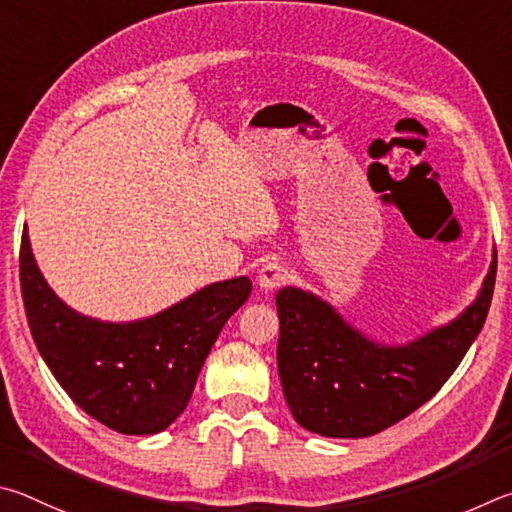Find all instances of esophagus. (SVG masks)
I'll list each match as a JSON object with an SVG mask.
<instances>
[{
    "label": "esophagus",
    "mask_w": 512,
    "mask_h": 512,
    "mask_svg": "<svg viewBox=\"0 0 512 512\" xmlns=\"http://www.w3.org/2000/svg\"><path fill=\"white\" fill-rule=\"evenodd\" d=\"M290 279V272H288V265H283L281 261H267L261 270H258L256 281L261 285V290H276L281 288V285Z\"/></svg>",
    "instance_id": "obj_1"
}]
</instances>
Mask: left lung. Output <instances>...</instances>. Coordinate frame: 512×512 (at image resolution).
<instances>
[{
	"label": "left lung",
	"mask_w": 512,
	"mask_h": 512,
	"mask_svg": "<svg viewBox=\"0 0 512 512\" xmlns=\"http://www.w3.org/2000/svg\"><path fill=\"white\" fill-rule=\"evenodd\" d=\"M497 251L479 297L459 317L405 346H382L310 292L276 294V362L294 420L330 438H364L400 423L450 380L486 324Z\"/></svg>",
	"instance_id": "obj_1"
}]
</instances>
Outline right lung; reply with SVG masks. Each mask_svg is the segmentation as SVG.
Returning <instances> with one entry per match:
<instances>
[{
  "instance_id": "1",
  "label": "right lung",
  "mask_w": 512,
  "mask_h": 512,
  "mask_svg": "<svg viewBox=\"0 0 512 512\" xmlns=\"http://www.w3.org/2000/svg\"><path fill=\"white\" fill-rule=\"evenodd\" d=\"M20 285L33 342L53 378L85 414L130 436L157 434L182 414L222 326L251 292L247 276H238L130 324L83 317L44 281L26 229Z\"/></svg>"
}]
</instances>
